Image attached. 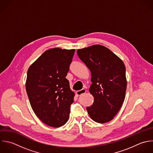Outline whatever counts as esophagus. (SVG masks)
<instances>
[{
  "instance_id": "34e87169",
  "label": "esophagus",
  "mask_w": 153,
  "mask_h": 153,
  "mask_svg": "<svg viewBox=\"0 0 153 153\" xmlns=\"http://www.w3.org/2000/svg\"><path fill=\"white\" fill-rule=\"evenodd\" d=\"M86 92V90L85 89H82V90H80V91H78L76 92V94L78 95V96H80L84 94H85Z\"/></svg>"
}]
</instances>
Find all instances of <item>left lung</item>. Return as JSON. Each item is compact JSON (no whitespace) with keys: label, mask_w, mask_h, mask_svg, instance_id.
I'll return each mask as SVG.
<instances>
[{"label":"left lung","mask_w":153,"mask_h":153,"mask_svg":"<svg viewBox=\"0 0 153 153\" xmlns=\"http://www.w3.org/2000/svg\"><path fill=\"white\" fill-rule=\"evenodd\" d=\"M77 53L91 72L92 83L89 91L94 101L86 108L88 113L97 123L110 122L125 100L127 86L125 64L109 49L99 45L79 49Z\"/></svg>","instance_id":"left-lung-1"}]
</instances>
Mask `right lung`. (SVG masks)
<instances>
[{
    "label": "right lung",
    "instance_id": "right-lung-1",
    "mask_svg": "<svg viewBox=\"0 0 153 153\" xmlns=\"http://www.w3.org/2000/svg\"><path fill=\"white\" fill-rule=\"evenodd\" d=\"M75 50L45 51L27 71L25 88L36 115L46 125L58 128L69 118L74 93L65 78Z\"/></svg>",
    "mask_w": 153,
    "mask_h": 153
}]
</instances>
